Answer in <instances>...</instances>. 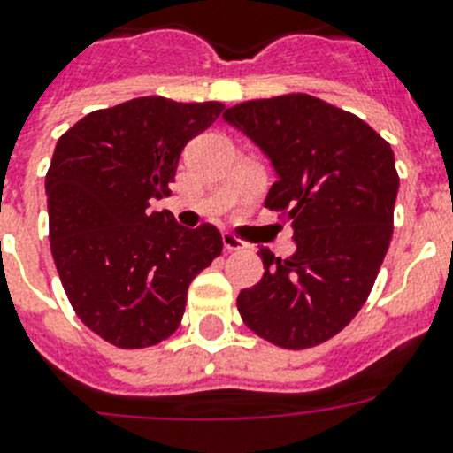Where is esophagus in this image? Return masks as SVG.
I'll return each instance as SVG.
<instances>
[{
    "mask_svg": "<svg viewBox=\"0 0 453 453\" xmlns=\"http://www.w3.org/2000/svg\"><path fill=\"white\" fill-rule=\"evenodd\" d=\"M222 245L226 251H245L247 245L240 238H235L234 234H224L222 235Z\"/></svg>",
    "mask_w": 453,
    "mask_h": 453,
    "instance_id": "34e87169",
    "label": "esophagus"
}]
</instances>
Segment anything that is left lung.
I'll list each match as a JSON object with an SVG mask.
<instances>
[{"mask_svg":"<svg viewBox=\"0 0 453 453\" xmlns=\"http://www.w3.org/2000/svg\"><path fill=\"white\" fill-rule=\"evenodd\" d=\"M224 119L270 156L265 208L290 222L297 251L267 247L263 279L240 290L242 322L283 349L318 347L370 297L392 238L399 174L388 140L349 111L290 92L231 106Z\"/></svg>","mask_w":453,"mask_h":453,"instance_id":"left-lung-1","label":"left lung"}]
</instances>
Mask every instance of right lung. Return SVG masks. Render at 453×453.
Instances as JSON below:
<instances>
[{"instance_id": "add662e5", "label": "right lung", "mask_w": 453, "mask_h": 453, "mask_svg": "<svg viewBox=\"0 0 453 453\" xmlns=\"http://www.w3.org/2000/svg\"><path fill=\"white\" fill-rule=\"evenodd\" d=\"M222 111L151 95L92 111L56 142L45 177L51 256L79 319L119 349L170 338L192 279L222 254L213 224L190 231L150 208L170 195L188 140Z\"/></svg>"}]
</instances>
